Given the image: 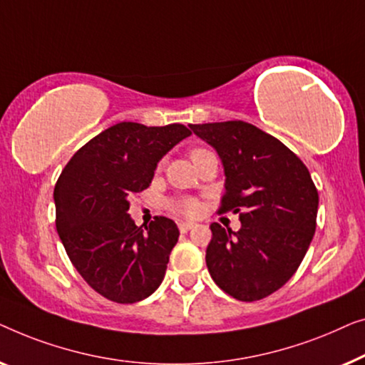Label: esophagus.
Here are the masks:
<instances>
[{"instance_id": "esophagus-1", "label": "esophagus", "mask_w": 365, "mask_h": 365, "mask_svg": "<svg viewBox=\"0 0 365 365\" xmlns=\"http://www.w3.org/2000/svg\"><path fill=\"white\" fill-rule=\"evenodd\" d=\"M195 227L193 223H188V222H180L178 223V230H180L182 233H187V232H190V230H192Z\"/></svg>"}]
</instances>
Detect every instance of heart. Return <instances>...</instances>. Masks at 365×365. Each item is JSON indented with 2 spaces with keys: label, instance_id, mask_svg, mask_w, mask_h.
Segmentation results:
<instances>
[{
  "label": "heart",
  "instance_id": "heart-1",
  "mask_svg": "<svg viewBox=\"0 0 365 365\" xmlns=\"http://www.w3.org/2000/svg\"><path fill=\"white\" fill-rule=\"evenodd\" d=\"M200 152H203V148H193V150L190 152V157L192 158L197 157ZM168 207H170L173 213L180 215V217H187V218H195L202 213V203L195 198H187V197L173 198L172 202L168 203Z\"/></svg>",
  "mask_w": 365,
  "mask_h": 365
}]
</instances>
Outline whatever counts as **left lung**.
I'll list each match as a JSON object with an SVG mask.
<instances>
[{
    "label": "left lung",
    "mask_w": 365,
    "mask_h": 365,
    "mask_svg": "<svg viewBox=\"0 0 365 365\" xmlns=\"http://www.w3.org/2000/svg\"><path fill=\"white\" fill-rule=\"evenodd\" d=\"M217 148L225 167L218 213H238L233 233L212 223L207 266L215 283L238 301H258L299 268L316 232L317 195L309 170L283 142L243 120L190 124Z\"/></svg>",
    "instance_id": "8db88e82"
}]
</instances>
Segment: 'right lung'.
Wrapping results in <instances>:
<instances>
[{"label": "right lung", "instance_id": "obj_1", "mask_svg": "<svg viewBox=\"0 0 365 365\" xmlns=\"http://www.w3.org/2000/svg\"><path fill=\"white\" fill-rule=\"evenodd\" d=\"M182 124L120 122L82 145L54 187L56 228L71 263L96 292L120 304L152 294L178 241L175 222L137 227L129 200L152 183L157 163L190 135Z\"/></svg>", "mask_w": 365, "mask_h": 365}]
</instances>
